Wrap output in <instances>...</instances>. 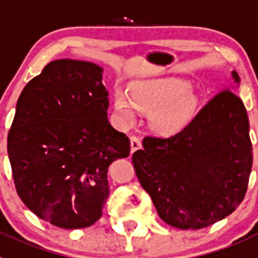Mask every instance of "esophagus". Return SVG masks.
<instances>
[{
    "label": "esophagus",
    "mask_w": 258,
    "mask_h": 258,
    "mask_svg": "<svg viewBox=\"0 0 258 258\" xmlns=\"http://www.w3.org/2000/svg\"><path fill=\"white\" fill-rule=\"evenodd\" d=\"M130 141H131V153H135L136 150H139L141 148L140 139L136 138V136H132V138L130 139Z\"/></svg>",
    "instance_id": "34e87169"
}]
</instances>
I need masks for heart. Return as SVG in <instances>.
<instances>
[{
    "instance_id": "obj_1",
    "label": "heart",
    "mask_w": 258,
    "mask_h": 258,
    "mask_svg": "<svg viewBox=\"0 0 258 258\" xmlns=\"http://www.w3.org/2000/svg\"><path fill=\"white\" fill-rule=\"evenodd\" d=\"M191 83L182 78H158L135 82L131 96L123 89L114 92V108L119 119L132 123L138 112L149 113L153 131L162 136L181 132L196 115L199 99Z\"/></svg>"
}]
</instances>
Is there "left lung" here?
Returning <instances> with one entry per match:
<instances>
[{
  "instance_id": "left-lung-1",
  "label": "left lung",
  "mask_w": 258,
  "mask_h": 258,
  "mask_svg": "<svg viewBox=\"0 0 258 258\" xmlns=\"http://www.w3.org/2000/svg\"><path fill=\"white\" fill-rule=\"evenodd\" d=\"M234 90L240 78L231 72ZM135 172L162 220L182 230L210 226L242 203L252 169L249 122L242 99L215 96L175 136L145 138Z\"/></svg>"
}]
</instances>
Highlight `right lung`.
I'll use <instances>...</instances> for the list:
<instances>
[{
	"label": "right lung",
	"mask_w": 258,
	"mask_h": 258,
	"mask_svg": "<svg viewBox=\"0 0 258 258\" xmlns=\"http://www.w3.org/2000/svg\"><path fill=\"white\" fill-rule=\"evenodd\" d=\"M104 69L82 60L48 62L27 83L8 136L16 191L43 221L74 230L100 219L108 167L130 140L108 120Z\"/></svg>",
	"instance_id": "1"
}]
</instances>
